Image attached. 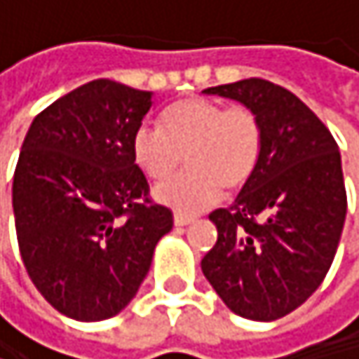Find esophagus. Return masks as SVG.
I'll return each instance as SVG.
<instances>
[{
    "mask_svg": "<svg viewBox=\"0 0 359 359\" xmlns=\"http://www.w3.org/2000/svg\"><path fill=\"white\" fill-rule=\"evenodd\" d=\"M194 223V217H185V215H174V225L176 227H187Z\"/></svg>",
    "mask_w": 359,
    "mask_h": 359,
    "instance_id": "1",
    "label": "esophagus"
}]
</instances>
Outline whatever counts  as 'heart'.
<instances>
[{
    "label": "heart",
    "mask_w": 359,
    "mask_h": 359,
    "mask_svg": "<svg viewBox=\"0 0 359 359\" xmlns=\"http://www.w3.org/2000/svg\"><path fill=\"white\" fill-rule=\"evenodd\" d=\"M261 151L263 128L255 111L200 96L170 104L159 128L140 126L130 140L136 168L155 183L170 178L187 155L189 172L153 189L161 206L185 217L212 208L223 187H244L257 172Z\"/></svg>",
    "instance_id": "b5f03b06"
}]
</instances>
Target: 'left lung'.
<instances>
[{"label":"left lung","instance_id":"obj_1","mask_svg":"<svg viewBox=\"0 0 359 359\" xmlns=\"http://www.w3.org/2000/svg\"><path fill=\"white\" fill-rule=\"evenodd\" d=\"M204 94L255 111L263 151L238 200L210 215L219 238L202 271L233 313L273 322L318 290L337 255L347 215L341 153L318 115L282 86L250 77Z\"/></svg>","mask_w":359,"mask_h":359}]
</instances>
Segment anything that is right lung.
Wrapping results in <instances>:
<instances>
[{
	"label": "right lung",
	"instance_id": "add662e5",
	"mask_svg": "<svg viewBox=\"0 0 359 359\" xmlns=\"http://www.w3.org/2000/svg\"><path fill=\"white\" fill-rule=\"evenodd\" d=\"M151 104L153 92L94 79L43 109L20 147L12 185L20 257L43 299L77 322L126 309L172 229L130 153Z\"/></svg>",
	"mask_w": 359,
	"mask_h": 359
}]
</instances>
